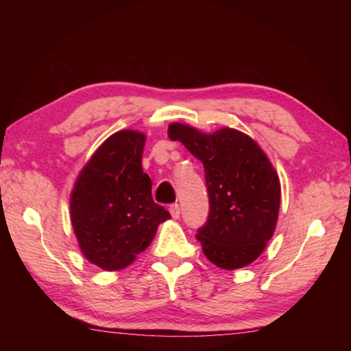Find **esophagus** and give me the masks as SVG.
Listing matches in <instances>:
<instances>
[{"label":"esophagus","mask_w":351,"mask_h":351,"mask_svg":"<svg viewBox=\"0 0 351 351\" xmlns=\"http://www.w3.org/2000/svg\"><path fill=\"white\" fill-rule=\"evenodd\" d=\"M169 210H171V215L174 219H179L180 217V206L179 204H172L171 208H169Z\"/></svg>","instance_id":"obj_1"}]
</instances>
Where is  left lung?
I'll return each mask as SVG.
<instances>
[{"label": "left lung", "instance_id": "left-lung-1", "mask_svg": "<svg viewBox=\"0 0 351 351\" xmlns=\"http://www.w3.org/2000/svg\"><path fill=\"white\" fill-rule=\"evenodd\" d=\"M167 134L204 166L209 215L196 233L204 256L223 270L249 265L276 227L281 189L271 162L251 137L237 129L203 134L172 123Z\"/></svg>", "mask_w": 351, "mask_h": 351}]
</instances>
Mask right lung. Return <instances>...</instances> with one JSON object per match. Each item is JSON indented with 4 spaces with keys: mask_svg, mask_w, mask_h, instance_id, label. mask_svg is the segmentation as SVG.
Here are the masks:
<instances>
[{
    "mask_svg": "<svg viewBox=\"0 0 351 351\" xmlns=\"http://www.w3.org/2000/svg\"><path fill=\"white\" fill-rule=\"evenodd\" d=\"M145 136L119 131L97 148L71 191V225L84 257L107 271L121 270L150 246L171 215L152 196L142 171Z\"/></svg>",
    "mask_w": 351,
    "mask_h": 351,
    "instance_id": "1",
    "label": "right lung"
}]
</instances>
